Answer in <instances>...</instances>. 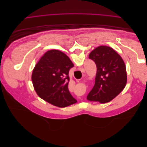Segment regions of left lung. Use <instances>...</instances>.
Wrapping results in <instances>:
<instances>
[{
	"label": "left lung",
	"instance_id": "8db88e82",
	"mask_svg": "<svg viewBox=\"0 0 147 147\" xmlns=\"http://www.w3.org/2000/svg\"><path fill=\"white\" fill-rule=\"evenodd\" d=\"M89 58L97 66L95 84L87 96L90 101L106 103L114 99L125 87L126 65L121 57L113 48L99 46L93 50Z\"/></svg>",
	"mask_w": 147,
	"mask_h": 147
}]
</instances>
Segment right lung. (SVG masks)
I'll use <instances>...</instances> for the list:
<instances>
[{"instance_id":"add662e5","label":"right lung","mask_w":147,"mask_h":147,"mask_svg":"<svg viewBox=\"0 0 147 147\" xmlns=\"http://www.w3.org/2000/svg\"><path fill=\"white\" fill-rule=\"evenodd\" d=\"M73 67L72 62L64 53L56 50L45 53L32 74L33 86L38 96L59 107L76 103L68 89L69 72Z\"/></svg>"}]
</instances>
